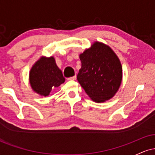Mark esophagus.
<instances>
[{"mask_svg": "<svg viewBox=\"0 0 155 155\" xmlns=\"http://www.w3.org/2000/svg\"><path fill=\"white\" fill-rule=\"evenodd\" d=\"M68 80H76V76H72V77H70L68 79Z\"/></svg>", "mask_w": 155, "mask_h": 155, "instance_id": "obj_1", "label": "esophagus"}]
</instances>
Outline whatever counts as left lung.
Segmentation results:
<instances>
[{
    "mask_svg": "<svg viewBox=\"0 0 155 155\" xmlns=\"http://www.w3.org/2000/svg\"><path fill=\"white\" fill-rule=\"evenodd\" d=\"M81 68L77 80L87 95L96 103L114 96L122 79V68L118 57L108 46L95 41L79 55Z\"/></svg>",
    "mask_w": 155,
    "mask_h": 155,
    "instance_id": "left-lung-1",
    "label": "left lung"
}]
</instances>
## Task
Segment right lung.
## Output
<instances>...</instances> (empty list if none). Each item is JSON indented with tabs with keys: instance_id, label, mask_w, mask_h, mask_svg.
<instances>
[{
	"instance_id": "1",
	"label": "right lung",
	"mask_w": 155,
	"mask_h": 155,
	"mask_svg": "<svg viewBox=\"0 0 155 155\" xmlns=\"http://www.w3.org/2000/svg\"><path fill=\"white\" fill-rule=\"evenodd\" d=\"M65 80L54 57H41L33 65L29 74L30 84L33 91L45 97L49 95L52 89L64 83Z\"/></svg>"
}]
</instances>
